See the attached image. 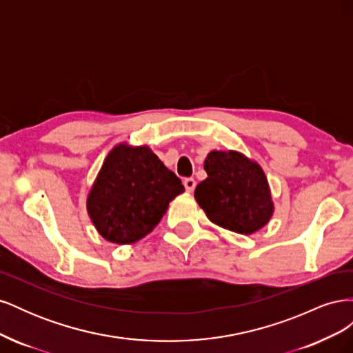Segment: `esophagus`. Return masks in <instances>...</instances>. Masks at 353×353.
Returning <instances> with one entry per match:
<instances>
[{
  "mask_svg": "<svg viewBox=\"0 0 353 353\" xmlns=\"http://www.w3.org/2000/svg\"><path fill=\"white\" fill-rule=\"evenodd\" d=\"M184 187L188 191V193H193L196 188V179L194 178H187L184 179Z\"/></svg>",
  "mask_w": 353,
  "mask_h": 353,
  "instance_id": "obj_1",
  "label": "esophagus"
}]
</instances>
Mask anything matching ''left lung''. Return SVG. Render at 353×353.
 <instances>
[{
    "label": "left lung",
    "instance_id": "left-lung-1",
    "mask_svg": "<svg viewBox=\"0 0 353 353\" xmlns=\"http://www.w3.org/2000/svg\"><path fill=\"white\" fill-rule=\"evenodd\" d=\"M205 170L208 178L196 187L194 197L213 223L245 236L268 223L274 203L258 163L239 152L213 150Z\"/></svg>",
    "mask_w": 353,
    "mask_h": 353
}]
</instances>
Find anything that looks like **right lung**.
<instances>
[{"label": "right lung", "mask_w": 353, "mask_h": 353, "mask_svg": "<svg viewBox=\"0 0 353 353\" xmlns=\"http://www.w3.org/2000/svg\"><path fill=\"white\" fill-rule=\"evenodd\" d=\"M184 191L181 179L147 145H116L104 159L87 199L100 236L131 244L152 232L169 201Z\"/></svg>", "instance_id": "obj_1"}]
</instances>
